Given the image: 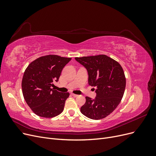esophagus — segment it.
<instances>
[{"mask_svg": "<svg viewBox=\"0 0 156 156\" xmlns=\"http://www.w3.org/2000/svg\"><path fill=\"white\" fill-rule=\"evenodd\" d=\"M71 95H72L73 97H77V96H79V95H77V94H71Z\"/></svg>", "mask_w": 156, "mask_h": 156, "instance_id": "34e87169", "label": "esophagus"}]
</instances>
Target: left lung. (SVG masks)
<instances>
[{
	"label": "left lung",
	"mask_w": 156,
	"mask_h": 156,
	"mask_svg": "<svg viewBox=\"0 0 156 156\" xmlns=\"http://www.w3.org/2000/svg\"><path fill=\"white\" fill-rule=\"evenodd\" d=\"M75 59L87 69L89 85L96 88V98L86 97L81 112L90 119H102L115 109L123 97L126 88L123 69L119 62L104 55Z\"/></svg>",
	"instance_id": "1"
}]
</instances>
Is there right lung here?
<instances>
[{
    "label": "right lung",
    "mask_w": 156,
    "mask_h": 156,
    "mask_svg": "<svg viewBox=\"0 0 156 156\" xmlns=\"http://www.w3.org/2000/svg\"><path fill=\"white\" fill-rule=\"evenodd\" d=\"M71 60L57 55H47L34 60L26 69L21 84L23 97L37 116L52 118L63 111L69 94L60 92L52 87Z\"/></svg>",
    "instance_id": "add662e5"
}]
</instances>
